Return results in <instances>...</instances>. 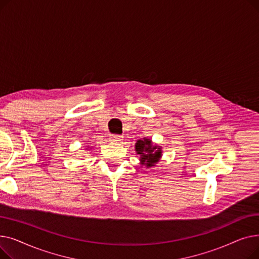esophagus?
<instances>
[{
	"instance_id": "esophagus-1",
	"label": "esophagus",
	"mask_w": 259,
	"mask_h": 259,
	"mask_svg": "<svg viewBox=\"0 0 259 259\" xmlns=\"http://www.w3.org/2000/svg\"><path fill=\"white\" fill-rule=\"evenodd\" d=\"M122 139H124V138H122L121 137V135H117V134H113V135H111V138H110V140L112 141V142H119V141H121Z\"/></svg>"
}]
</instances>
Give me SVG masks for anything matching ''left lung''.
<instances>
[{"instance_id": "1", "label": "left lung", "mask_w": 259, "mask_h": 259, "mask_svg": "<svg viewBox=\"0 0 259 259\" xmlns=\"http://www.w3.org/2000/svg\"><path fill=\"white\" fill-rule=\"evenodd\" d=\"M135 151L141 156V164L147 168L155 166L161 157V148L153 146L152 142L148 139L139 140L135 144Z\"/></svg>"}]
</instances>
